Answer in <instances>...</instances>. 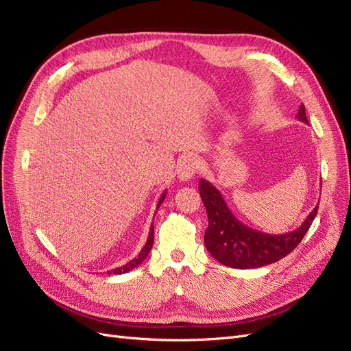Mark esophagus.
<instances>
[{
  "mask_svg": "<svg viewBox=\"0 0 351 351\" xmlns=\"http://www.w3.org/2000/svg\"><path fill=\"white\" fill-rule=\"evenodd\" d=\"M199 168V158L195 155H187L180 161L177 167V176L181 181H189L190 178L195 177Z\"/></svg>",
  "mask_w": 351,
  "mask_h": 351,
  "instance_id": "esophagus-1",
  "label": "esophagus"
}]
</instances>
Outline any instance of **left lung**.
<instances>
[{
    "label": "left lung",
    "mask_w": 351,
    "mask_h": 351,
    "mask_svg": "<svg viewBox=\"0 0 351 351\" xmlns=\"http://www.w3.org/2000/svg\"><path fill=\"white\" fill-rule=\"evenodd\" d=\"M296 117L300 122L308 123L304 104H300ZM199 193L209 221L204 232V245L215 260L232 269H257L286 257L299 245L318 212V206L313 208L295 231L271 235L237 219L221 191L210 181L200 178Z\"/></svg>",
    "instance_id": "8db88e82"
}]
</instances>
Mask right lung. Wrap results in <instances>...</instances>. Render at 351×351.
Returning a JSON list of instances; mask_svg holds the SVG:
<instances>
[{"instance_id":"1","label":"right lung","mask_w":351,"mask_h":351,"mask_svg":"<svg viewBox=\"0 0 351 351\" xmlns=\"http://www.w3.org/2000/svg\"><path fill=\"white\" fill-rule=\"evenodd\" d=\"M165 196H167V191H164V193H162V196H161V197H160V200H158V204H156V209L160 208V204L164 202ZM152 244H154V225H151V228H149V235H148L147 243H145L143 248L141 250V252L138 254V256H136L134 260H130L129 263L123 264L122 267L113 269L112 271H108V273H110V274H112V273H113V274H123V273H128V271H130V270L136 269L138 265H139V264H142V263L145 261V258L148 257V254H149V251H151V248H152Z\"/></svg>"}]
</instances>
